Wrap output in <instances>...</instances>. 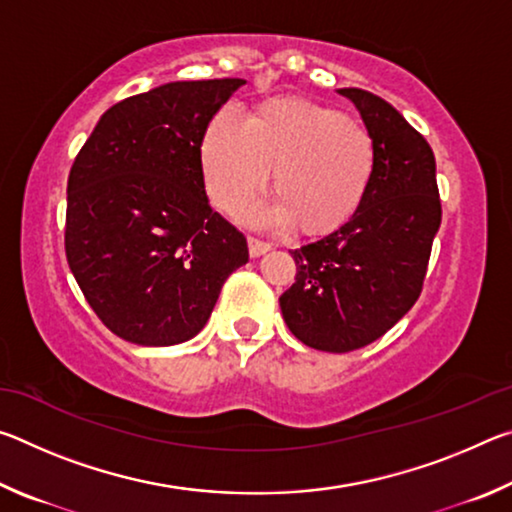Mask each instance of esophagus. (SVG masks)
<instances>
[{"mask_svg":"<svg viewBox=\"0 0 512 512\" xmlns=\"http://www.w3.org/2000/svg\"><path fill=\"white\" fill-rule=\"evenodd\" d=\"M271 250V244H266V241H259L255 237H248V253L250 257H262L264 253Z\"/></svg>","mask_w":512,"mask_h":512,"instance_id":"obj_1","label":"esophagus"}]
</instances>
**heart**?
<instances>
[{
  "label": "heart",
  "mask_w": 512,
  "mask_h": 512,
  "mask_svg": "<svg viewBox=\"0 0 512 512\" xmlns=\"http://www.w3.org/2000/svg\"><path fill=\"white\" fill-rule=\"evenodd\" d=\"M375 160L372 135L357 121L289 97L264 101L248 121L235 108L219 110L201 142L205 189L216 207L237 212L275 169V201L250 205L241 216L266 230L298 223L309 235L339 228L357 214Z\"/></svg>",
  "instance_id": "obj_1"
}]
</instances>
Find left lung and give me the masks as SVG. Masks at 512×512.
Listing matches in <instances>:
<instances>
[{
    "label": "left lung",
    "instance_id": "obj_1",
    "mask_svg": "<svg viewBox=\"0 0 512 512\" xmlns=\"http://www.w3.org/2000/svg\"><path fill=\"white\" fill-rule=\"evenodd\" d=\"M375 142V176L352 219L291 250L296 282L280 296L284 323L320 352H352L384 336L422 291L440 228L436 158L391 103L341 88Z\"/></svg>",
    "mask_w": 512,
    "mask_h": 512
}]
</instances>
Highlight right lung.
<instances>
[{
  "label": "right lung",
  "mask_w": 512,
  "mask_h": 512,
  "mask_svg": "<svg viewBox=\"0 0 512 512\" xmlns=\"http://www.w3.org/2000/svg\"><path fill=\"white\" fill-rule=\"evenodd\" d=\"M244 79L173 81L106 110L67 180V264L112 334L146 348L201 332L246 237L205 194L201 142Z\"/></svg>",
  "instance_id": "obj_1"
}]
</instances>
